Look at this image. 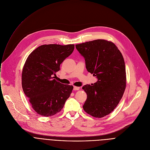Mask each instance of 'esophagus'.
I'll use <instances>...</instances> for the list:
<instances>
[{
	"mask_svg": "<svg viewBox=\"0 0 150 150\" xmlns=\"http://www.w3.org/2000/svg\"><path fill=\"white\" fill-rule=\"evenodd\" d=\"M79 87H74V91H77V90H79Z\"/></svg>",
	"mask_w": 150,
	"mask_h": 150,
	"instance_id": "esophagus-1",
	"label": "esophagus"
}]
</instances>
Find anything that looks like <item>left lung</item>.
Wrapping results in <instances>:
<instances>
[{
  "mask_svg": "<svg viewBox=\"0 0 150 150\" xmlns=\"http://www.w3.org/2000/svg\"><path fill=\"white\" fill-rule=\"evenodd\" d=\"M85 59L88 72L97 78L82 89L87 95L83 105L85 112L101 118L110 114L117 105L126 88V69L123 56L112 42L96 40L76 45Z\"/></svg>",
  "mask_w": 150,
  "mask_h": 150,
  "instance_id": "8db88e82",
  "label": "left lung"
}]
</instances>
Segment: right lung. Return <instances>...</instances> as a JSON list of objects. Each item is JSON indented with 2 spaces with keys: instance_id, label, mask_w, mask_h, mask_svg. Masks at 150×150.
Masks as SVG:
<instances>
[{
  "instance_id": "1",
  "label": "right lung",
  "mask_w": 150,
  "mask_h": 150,
  "mask_svg": "<svg viewBox=\"0 0 150 150\" xmlns=\"http://www.w3.org/2000/svg\"><path fill=\"white\" fill-rule=\"evenodd\" d=\"M74 45H41L28 57L22 73V87L33 109L48 117L59 112L73 90L54 79L60 64L74 50Z\"/></svg>"
}]
</instances>
